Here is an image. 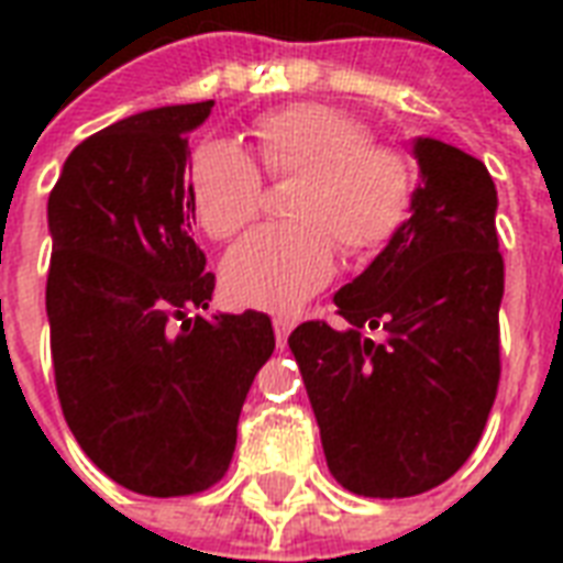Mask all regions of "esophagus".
Masks as SVG:
<instances>
[{
	"label": "esophagus",
	"mask_w": 563,
	"mask_h": 563,
	"mask_svg": "<svg viewBox=\"0 0 563 563\" xmlns=\"http://www.w3.org/2000/svg\"><path fill=\"white\" fill-rule=\"evenodd\" d=\"M295 330V316H274V333H277V344L286 347V339Z\"/></svg>",
	"instance_id": "1"
}]
</instances>
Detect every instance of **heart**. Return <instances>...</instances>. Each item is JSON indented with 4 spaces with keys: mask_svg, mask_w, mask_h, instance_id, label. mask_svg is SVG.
<instances>
[{
    "mask_svg": "<svg viewBox=\"0 0 563 563\" xmlns=\"http://www.w3.org/2000/svg\"><path fill=\"white\" fill-rule=\"evenodd\" d=\"M360 122L324 104H291L251 125L254 161L228 143H203L189 161L187 187L198 224L212 239L236 236L260 210V175L298 180L286 201V228L256 230L221 263V289L233 303L286 312L316 295L347 260H368L400 230L415 178L406 157L365 143Z\"/></svg>",
    "mask_w": 563,
    "mask_h": 563,
    "instance_id": "1",
    "label": "heart"
}]
</instances>
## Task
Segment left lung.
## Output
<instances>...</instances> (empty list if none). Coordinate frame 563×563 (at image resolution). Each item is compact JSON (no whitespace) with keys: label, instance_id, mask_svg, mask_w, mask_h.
I'll use <instances>...</instances> for the list:
<instances>
[{"label":"left lung","instance_id":"left-lung-1","mask_svg":"<svg viewBox=\"0 0 563 563\" xmlns=\"http://www.w3.org/2000/svg\"><path fill=\"white\" fill-rule=\"evenodd\" d=\"M411 154V216L335 291L347 327L307 321L289 335L327 467L360 497H415L450 479L499 383L497 187L455 145L415 136Z\"/></svg>","mask_w":563,"mask_h":563}]
</instances>
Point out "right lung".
Returning <instances> with one entry per match:
<instances>
[{
    "label": "right lung",
    "mask_w": 563,
    "mask_h": 563,
    "mask_svg": "<svg viewBox=\"0 0 563 563\" xmlns=\"http://www.w3.org/2000/svg\"><path fill=\"white\" fill-rule=\"evenodd\" d=\"M216 101L119 119L66 157L48 195L46 316L75 441L122 488L187 497L224 476L272 318H203L216 277L192 239L187 134Z\"/></svg>",
    "instance_id": "add662e5"
}]
</instances>
